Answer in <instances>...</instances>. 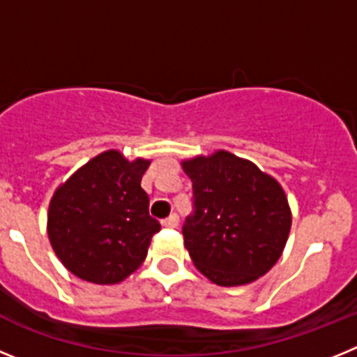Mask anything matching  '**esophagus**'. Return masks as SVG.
Wrapping results in <instances>:
<instances>
[{"label": "esophagus", "instance_id": "34e87169", "mask_svg": "<svg viewBox=\"0 0 357 357\" xmlns=\"http://www.w3.org/2000/svg\"><path fill=\"white\" fill-rule=\"evenodd\" d=\"M176 223H178V216H176L175 213H172L166 220H162V225L166 227V229H173V227H176Z\"/></svg>", "mask_w": 357, "mask_h": 357}]
</instances>
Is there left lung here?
Masks as SVG:
<instances>
[{"mask_svg": "<svg viewBox=\"0 0 357 357\" xmlns=\"http://www.w3.org/2000/svg\"><path fill=\"white\" fill-rule=\"evenodd\" d=\"M193 214L182 234L195 266L218 286L259 279L279 261L291 229L284 189L254 162L218 150L182 160Z\"/></svg>", "mask_w": 357, "mask_h": 357, "instance_id": "left-lung-1", "label": "left lung"}]
</instances>
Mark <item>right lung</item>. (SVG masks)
<instances>
[{
    "label": "right lung",
    "instance_id": "add662e5",
    "mask_svg": "<svg viewBox=\"0 0 357 357\" xmlns=\"http://www.w3.org/2000/svg\"><path fill=\"white\" fill-rule=\"evenodd\" d=\"M150 160H127L107 150L56 189L50 202L48 238L73 275L116 284L141 266L160 223L148 213L141 176Z\"/></svg>",
    "mask_w": 357,
    "mask_h": 357
}]
</instances>
